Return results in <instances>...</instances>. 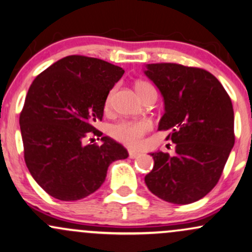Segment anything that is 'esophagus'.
<instances>
[{
  "label": "esophagus",
  "instance_id": "1",
  "mask_svg": "<svg viewBox=\"0 0 252 252\" xmlns=\"http://www.w3.org/2000/svg\"><path fill=\"white\" fill-rule=\"evenodd\" d=\"M141 155V153L137 150H129V157L130 158H136V157H138Z\"/></svg>",
  "mask_w": 252,
  "mask_h": 252
}]
</instances>
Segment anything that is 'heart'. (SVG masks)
<instances>
[{
	"label": "heart",
	"instance_id": "heart-1",
	"mask_svg": "<svg viewBox=\"0 0 252 252\" xmlns=\"http://www.w3.org/2000/svg\"><path fill=\"white\" fill-rule=\"evenodd\" d=\"M154 88L144 81H138L135 83V90L137 95L143 98L145 94ZM111 105V94H109L105 98L104 108L109 109ZM151 130V123L147 120L139 121H121L114 124L110 129V134L115 139L121 143L129 145V147H139L143 141L144 135Z\"/></svg>",
	"mask_w": 252,
	"mask_h": 252
}]
</instances>
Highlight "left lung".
Wrapping results in <instances>:
<instances>
[{
	"label": "left lung",
	"mask_w": 252,
	"mask_h": 252,
	"mask_svg": "<svg viewBox=\"0 0 252 252\" xmlns=\"http://www.w3.org/2000/svg\"><path fill=\"white\" fill-rule=\"evenodd\" d=\"M145 68L164 99L158 130L170 131L166 139L176 144L175 156L150 154L155 164L145 184L163 201L190 204L214 189L235 144L231 99L204 69L176 63Z\"/></svg>",
	"instance_id": "1"
}]
</instances>
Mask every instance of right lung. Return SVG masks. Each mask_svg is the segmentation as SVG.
I'll list each match as a JSON object with an SVG mask.
<instances>
[{
    "label": "right lung",
    "mask_w": 252,
    "mask_h": 252,
    "mask_svg": "<svg viewBox=\"0 0 252 252\" xmlns=\"http://www.w3.org/2000/svg\"><path fill=\"white\" fill-rule=\"evenodd\" d=\"M121 66L94 57L66 56L32 81L20 115L24 160L45 192L61 201H77L95 192L109 165L129 156L126 148L103 136L104 102L123 76ZM89 135L101 146L84 144ZM93 139V138H90Z\"/></svg>",
    "instance_id": "right-lung-1"
}]
</instances>
